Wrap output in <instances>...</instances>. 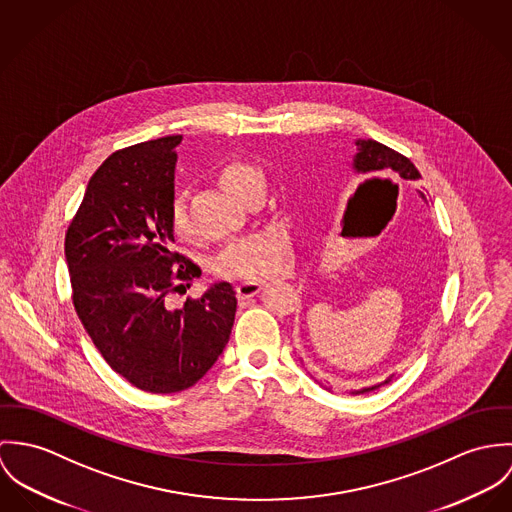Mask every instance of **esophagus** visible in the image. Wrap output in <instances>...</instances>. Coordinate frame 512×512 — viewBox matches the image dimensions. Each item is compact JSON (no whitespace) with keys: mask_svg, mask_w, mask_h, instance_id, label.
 I'll use <instances>...</instances> for the list:
<instances>
[{"mask_svg":"<svg viewBox=\"0 0 512 512\" xmlns=\"http://www.w3.org/2000/svg\"><path fill=\"white\" fill-rule=\"evenodd\" d=\"M263 284L257 283V281H241L235 286V292H237V298L239 300H245V298H251L255 294H259Z\"/></svg>","mask_w":512,"mask_h":512,"instance_id":"esophagus-1","label":"esophagus"}]
</instances>
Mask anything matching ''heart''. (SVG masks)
I'll return each instance as SVG.
<instances>
[{"instance_id":"heart-1","label":"heart","mask_w":512,"mask_h":512,"mask_svg":"<svg viewBox=\"0 0 512 512\" xmlns=\"http://www.w3.org/2000/svg\"><path fill=\"white\" fill-rule=\"evenodd\" d=\"M214 178L220 188L231 196L245 200L253 190L261 188V176L249 165L243 163H224L214 172ZM169 226L178 239L190 237V224L180 200H174L169 214ZM288 239L283 231H263L245 235L228 243L222 253L216 257L214 269L229 279H263L277 269L286 259Z\"/></svg>"}]
</instances>
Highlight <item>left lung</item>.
I'll list each match as a JSON object with an SVG mask.
<instances>
[{"mask_svg":"<svg viewBox=\"0 0 512 512\" xmlns=\"http://www.w3.org/2000/svg\"><path fill=\"white\" fill-rule=\"evenodd\" d=\"M355 147H357V153L353 155V161H351V169H353L355 174H363V176H391L393 180H418L420 178V172L416 171V167L406 157H402L397 151H393V149H389V147H385V145H381V143H377L373 139H355ZM418 194L426 202V196L422 192H418ZM393 377L395 375L387 377L383 383L373 385V387L349 391V395L371 393V391L391 383Z\"/></svg>","mask_w":512,"mask_h":512,"instance_id":"left-lung-1","label":"left lung"}]
</instances>
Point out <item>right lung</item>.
<instances>
[{
    "mask_svg": "<svg viewBox=\"0 0 512 512\" xmlns=\"http://www.w3.org/2000/svg\"><path fill=\"white\" fill-rule=\"evenodd\" d=\"M182 135L137 143L110 155L88 182L66 231L64 257L84 330L108 365L147 393L198 383L228 345L237 298L210 284L171 308L169 294L200 275L172 251L174 149Z\"/></svg>",
    "mask_w": 512,
    "mask_h": 512,
    "instance_id": "obj_1",
    "label": "right lung"
}]
</instances>
